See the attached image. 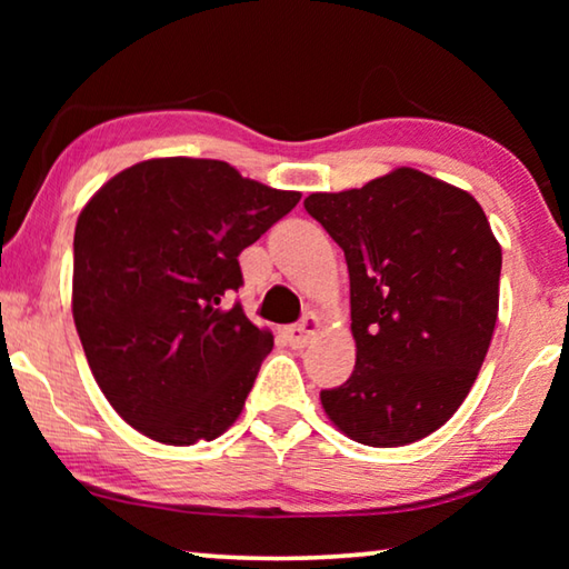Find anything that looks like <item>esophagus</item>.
Listing matches in <instances>:
<instances>
[{
  "label": "esophagus",
  "instance_id": "34e87169",
  "mask_svg": "<svg viewBox=\"0 0 569 569\" xmlns=\"http://www.w3.org/2000/svg\"><path fill=\"white\" fill-rule=\"evenodd\" d=\"M319 319H316V313H306L301 323L296 326H288V329L283 331L286 341L293 346V349H303V346L313 339L316 333H319Z\"/></svg>",
  "mask_w": 569,
  "mask_h": 569
}]
</instances>
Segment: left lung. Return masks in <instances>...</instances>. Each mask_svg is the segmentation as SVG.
<instances>
[{
	"instance_id": "obj_1",
	"label": "left lung",
	"mask_w": 569,
	"mask_h": 569,
	"mask_svg": "<svg viewBox=\"0 0 569 569\" xmlns=\"http://www.w3.org/2000/svg\"><path fill=\"white\" fill-rule=\"evenodd\" d=\"M341 246L356 366L321 403L346 437L403 447L451 419L475 383L499 311L502 248L485 210L449 182L397 168L303 200Z\"/></svg>"
}]
</instances>
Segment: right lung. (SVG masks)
<instances>
[{"instance_id":"1","label":"right lung","mask_w":569,"mask_h":569,"mask_svg":"<svg viewBox=\"0 0 569 569\" xmlns=\"http://www.w3.org/2000/svg\"><path fill=\"white\" fill-rule=\"evenodd\" d=\"M298 200L223 160L156 158L82 208L74 326L98 387L140 435L190 447L238 419L273 349L271 331L228 303L243 286L238 256Z\"/></svg>"}]
</instances>
